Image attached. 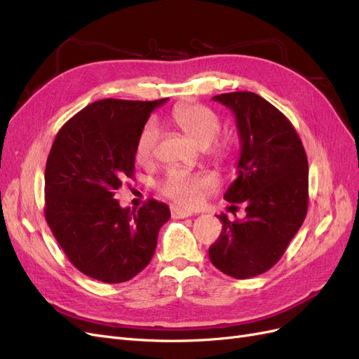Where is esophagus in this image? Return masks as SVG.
<instances>
[{
	"label": "esophagus",
	"mask_w": 359,
	"mask_h": 359,
	"mask_svg": "<svg viewBox=\"0 0 359 359\" xmlns=\"http://www.w3.org/2000/svg\"><path fill=\"white\" fill-rule=\"evenodd\" d=\"M172 217L173 219H187V217L191 215L190 211H186V210H180V208H172Z\"/></svg>",
	"instance_id": "obj_1"
}]
</instances>
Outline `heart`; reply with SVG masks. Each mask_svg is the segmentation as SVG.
I'll return each instance as SVG.
<instances>
[{
	"mask_svg": "<svg viewBox=\"0 0 359 359\" xmlns=\"http://www.w3.org/2000/svg\"><path fill=\"white\" fill-rule=\"evenodd\" d=\"M170 118L194 142L202 148H210L211 156L219 160H229L233 151V140L229 136L219 137L222 130V119L211 107L201 103H181L173 107ZM160 126L151 119L145 123L136 137L135 156L140 163L153 160L160 142ZM215 181L211 177L198 175L181 169H172L160 182L158 190L163 196L169 198L180 206L198 205L203 190L212 187Z\"/></svg>",
	"mask_w": 359,
	"mask_h": 359,
	"instance_id": "1",
	"label": "heart"
}]
</instances>
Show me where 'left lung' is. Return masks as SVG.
Masks as SVG:
<instances>
[{
  "mask_svg": "<svg viewBox=\"0 0 359 359\" xmlns=\"http://www.w3.org/2000/svg\"><path fill=\"white\" fill-rule=\"evenodd\" d=\"M235 114L241 137L238 177L224 193L247 203L243 220L224 214L210 247L212 265L233 278L266 273L285 255L309 210V163L295 127L276 106L250 91L212 97Z\"/></svg>",
  "mask_w": 359,
  "mask_h": 359,
  "instance_id": "1",
  "label": "left lung"
}]
</instances>
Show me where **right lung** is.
Wrapping results in <instances>:
<instances>
[{"mask_svg":"<svg viewBox=\"0 0 359 359\" xmlns=\"http://www.w3.org/2000/svg\"><path fill=\"white\" fill-rule=\"evenodd\" d=\"M154 102L104 99L83 107L53 140L45 170V219L72 265L103 283H123L153 259L169 206L139 210L115 199L135 175V145Z\"/></svg>","mask_w":359,"mask_h":359,"instance_id":"1","label":"right lung"}]
</instances>
